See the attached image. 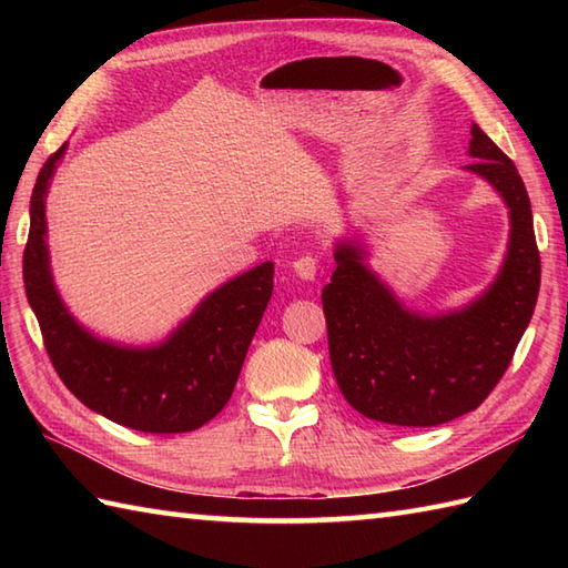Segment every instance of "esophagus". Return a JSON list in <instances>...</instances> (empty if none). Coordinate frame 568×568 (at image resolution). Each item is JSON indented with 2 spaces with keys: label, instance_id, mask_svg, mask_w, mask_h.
I'll use <instances>...</instances> for the list:
<instances>
[{
  "label": "esophagus",
  "instance_id": "esophagus-1",
  "mask_svg": "<svg viewBox=\"0 0 568 568\" xmlns=\"http://www.w3.org/2000/svg\"><path fill=\"white\" fill-rule=\"evenodd\" d=\"M293 271L303 277V281H315L317 277V271H320V263L317 258L312 256V253H305V256H300L295 263H293Z\"/></svg>",
  "mask_w": 568,
  "mask_h": 568
}]
</instances>
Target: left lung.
<instances>
[{
	"instance_id": "1",
	"label": "left lung",
	"mask_w": 568,
	"mask_h": 568,
	"mask_svg": "<svg viewBox=\"0 0 568 568\" xmlns=\"http://www.w3.org/2000/svg\"><path fill=\"white\" fill-rule=\"evenodd\" d=\"M466 171L500 192L510 210V244L488 291L458 312L425 317L405 310L364 263L356 244L334 251L324 285L334 378L368 419L434 427L476 409L508 371L537 305L541 263L532 207L515 163L476 124Z\"/></svg>"
}]
</instances>
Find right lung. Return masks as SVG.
Wrapping results in <instances>:
<instances>
[{
    "instance_id": "right-lung-1",
    "label": "right lung",
    "mask_w": 568,
    "mask_h": 568,
    "mask_svg": "<svg viewBox=\"0 0 568 568\" xmlns=\"http://www.w3.org/2000/svg\"><path fill=\"white\" fill-rule=\"evenodd\" d=\"M65 143L41 168L31 195L23 285L45 352L65 388L94 413L139 432H192L222 413L273 295V263L216 287L159 346L102 342L58 297L45 246V192Z\"/></svg>"
}]
</instances>
